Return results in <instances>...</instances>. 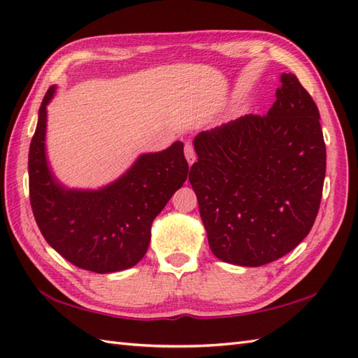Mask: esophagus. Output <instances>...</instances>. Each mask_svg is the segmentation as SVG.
<instances>
[{"mask_svg": "<svg viewBox=\"0 0 358 358\" xmlns=\"http://www.w3.org/2000/svg\"><path fill=\"white\" fill-rule=\"evenodd\" d=\"M184 152H185V157H187L188 165L192 166L194 164V161H196V155H194V148H193L192 144H189V142H187V144H185Z\"/></svg>", "mask_w": 358, "mask_h": 358, "instance_id": "obj_1", "label": "esophagus"}]
</instances>
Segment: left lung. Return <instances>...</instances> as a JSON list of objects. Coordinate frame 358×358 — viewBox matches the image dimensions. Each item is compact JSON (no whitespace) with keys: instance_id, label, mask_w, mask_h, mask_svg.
I'll return each mask as SVG.
<instances>
[{"instance_id":"8db88e82","label":"left lung","mask_w":358,"mask_h":358,"mask_svg":"<svg viewBox=\"0 0 358 358\" xmlns=\"http://www.w3.org/2000/svg\"><path fill=\"white\" fill-rule=\"evenodd\" d=\"M268 115H246L193 144L189 184L217 259L260 266L283 257L319 213L327 147L320 113L296 75L283 73Z\"/></svg>"}]
</instances>
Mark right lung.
<instances>
[{
	"label": "right lung",
	"instance_id": "1",
	"mask_svg": "<svg viewBox=\"0 0 358 358\" xmlns=\"http://www.w3.org/2000/svg\"><path fill=\"white\" fill-rule=\"evenodd\" d=\"M47 90L29 150L30 205L39 231L55 251L78 268L98 274L131 268L145 256L152 224L184 185V144L141 155L121 178L99 189L67 188L55 178L45 155Z\"/></svg>",
	"mask_w": 358,
	"mask_h": 358
}]
</instances>
